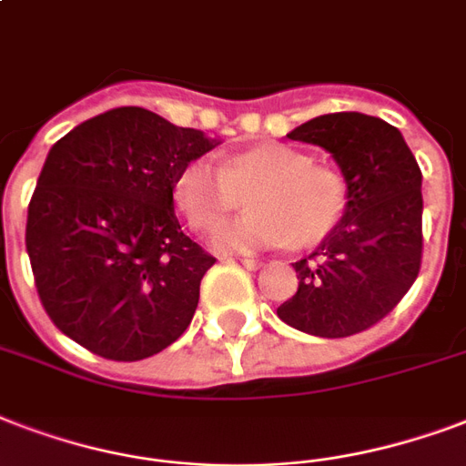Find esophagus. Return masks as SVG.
<instances>
[{"instance_id":"esophagus-1","label":"esophagus","mask_w":466,"mask_h":466,"mask_svg":"<svg viewBox=\"0 0 466 466\" xmlns=\"http://www.w3.org/2000/svg\"><path fill=\"white\" fill-rule=\"evenodd\" d=\"M241 264L247 266L248 271H254V268H261V261H258V258H241Z\"/></svg>"}]
</instances>
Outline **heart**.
<instances>
[{
    "label": "heart",
    "mask_w": 466,
    "mask_h": 466,
    "mask_svg": "<svg viewBox=\"0 0 466 466\" xmlns=\"http://www.w3.org/2000/svg\"><path fill=\"white\" fill-rule=\"evenodd\" d=\"M247 198L248 215L212 234L218 251L251 254L290 239L312 244L342 219L347 183L332 168L283 144H261L222 163L195 158L176 180V202L198 232H209Z\"/></svg>",
    "instance_id": "obj_1"
}]
</instances>
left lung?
<instances>
[{
  "label": "left lung",
  "mask_w": 466,
  "mask_h": 466,
  "mask_svg": "<svg viewBox=\"0 0 466 466\" xmlns=\"http://www.w3.org/2000/svg\"><path fill=\"white\" fill-rule=\"evenodd\" d=\"M289 138L325 148L342 170L347 208L319 247L293 264L290 328L350 337L386 318L420 271L422 173L396 127L361 112L315 116Z\"/></svg>",
  "instance_id": "1"
}]
</instances>
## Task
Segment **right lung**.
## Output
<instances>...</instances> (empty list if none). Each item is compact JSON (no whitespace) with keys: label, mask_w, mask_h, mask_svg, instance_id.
Instances as JSON below:
<instances>
[{"label":"right lung","mask_w":466,"mask_h":466,"mask_svg":"<svg viewBox=\"0 0 466 466\" xmlns=\"http://www.w3.org/2000/svg\"><path fill=\"white\" fill-rule=\"evenodd\" d=\"M219 138L116 106L56 141L28 202L26 251L56 328L115 361L183 335L215 258L173 212L180 170Z\"/></svg>","instance_id":"1"}]
</instances>
